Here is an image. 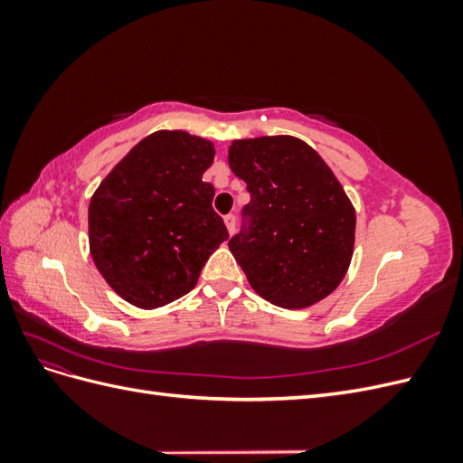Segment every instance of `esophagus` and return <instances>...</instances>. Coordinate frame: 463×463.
Listing matches in <instances>:
<instances>
[{
    "mask_svg": "<svg viewBox=\"0 0 463 463\" xmlns=\"http://www.w3.org/2000/svg\"><path fill=\"white\" fill-rule=\"evenodd\" d=\"M223 222H226V228H228V232H230V233H233V232H235V216H233V214L223 216Z\"/></svg>",
    "mask_w": 463,
    "mask_h": 463,
    "instance_id": "1",
    "label": "esophagus"
}]
</instances>
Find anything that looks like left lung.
<instances>
[{
    "label": "left lung",
    "instance_id": "1",
    "mask_svg": "<svg viewBox=\"0 0 463 463\" xmlns=\"http://www.w3.org/2000/svg\"><path fill=\"white\" fill-rule=\"evenodd\" d=\"M232 172L250 203L228 247L260 298L305 309L340 286L355 243V208L326 162L289 135L233 141Z\"/></svg>",
    "mask_w": 463,
    "mask_h": 463
}]
</instances>
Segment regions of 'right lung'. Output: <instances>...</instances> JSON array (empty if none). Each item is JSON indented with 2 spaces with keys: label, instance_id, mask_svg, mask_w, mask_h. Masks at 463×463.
I'll use <instances>...</instances> for the list:
<instances>
[{
  "label": "right lung",
  "instance_id": "add662e5",
  "mask_svg": "<svg viewBox=\"0 0 463 463\" xmlns=\"http://www.w3.org/2000/svg\"><path fill=\"white\" fill-rule=\"evenodd\" d=\"M214 145L185 131H156L133 146L92 194L90 255L109 288L138 309L185 296L228 240L203 174Z\"/></svg>",
  "mask_w": 463,
  "mask_h": 463
}]
</instances>
